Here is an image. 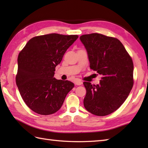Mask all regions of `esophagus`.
<instances>
[{
  "label": "esophagus",
  "mask_w": 148,
  "mask_h": 148,
  "mask_svg": "<svg viewBox=\"0 0 148 148\" xmlns=\"http://www.w3.org/2000/svg\"><path fill=\"white\" fill-rule=\"evenodd\" d=\"M75 84H76V85H81V84H83V82L81 81H77L75 82Z\"/></svg>",
  "instance_id": "esophagus-1"
}]
</instances>
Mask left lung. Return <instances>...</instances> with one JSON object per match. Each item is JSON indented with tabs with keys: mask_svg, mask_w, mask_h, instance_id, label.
<instances>
[{
	"mask_svg": "<svg viewBox=\"0 0 148 148\" xmlns=\"http://www.w3.org/2000/svg\"><path fill=\"white\" fill-rule=\"evenodd\" d=\"M80 40L86 49L90 69L102 76L97 85L83 83L86 90L84 106L93 114L108 115L123 103L132 88V60L116 38L93 33L81 36Z\"/></svg>",
	"mask_w": 148,
	"mask_h": 148,
	"instance_id": "1",
	"label": "left lung"
}]
</instances>
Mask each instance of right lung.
Wrapping results in <instances>:
<instances>
[{"label": "right lung", "instance_id": "1", "mask_svg": "<svg viewBox=\"0 0 148 148\" xmlns=\"http://www.w3.org/2000/svg\"><path fill=\"white\" fill-rule=\"evenodd\" d=\"M77 35L49 34L34 37L19 53L16 82L22 99L37 114L58 111L74 84L54 77L55 67Z\"/></svg>", "mask_w": 148, "mask_h": 148}]
</instances>
